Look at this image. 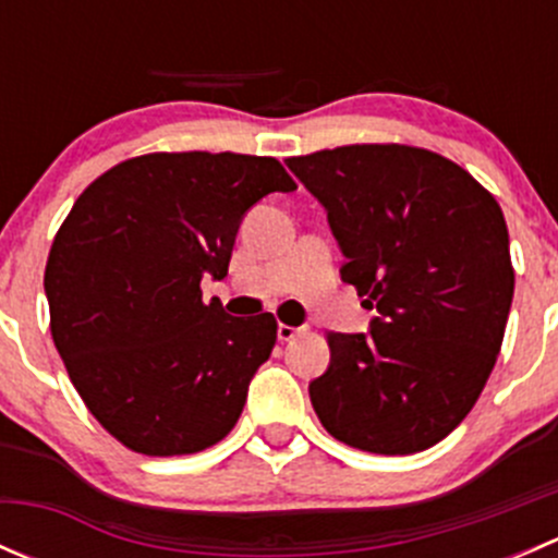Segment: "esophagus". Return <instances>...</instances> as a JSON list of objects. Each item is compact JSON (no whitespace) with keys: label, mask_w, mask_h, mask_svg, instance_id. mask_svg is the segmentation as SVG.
I'll use <instances>...</instances> for the list:
<instances>
[{"label":"esophagus","mask_w":558,"mask_h":558,"mask_svg":"<svg viewBox=\"0 0 558 558\" xmlns=\"http://www.w3.org/2000/svg\"><path fill=\"white\" fill-rule=\"evenodd\" d=\"M296 335H300V329H296V326H289V324L278 326V340L280 342H291Z\"/></svg>","instance_id":"34e87169"}]
</instances>
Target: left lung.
Here are the masks:
<instances>
[{"label":"left lung","instance_id":"8db88e82","mask_svg":"<svg viewBox=\"0 0 558 558\" xmlns=\"http://www.w3.org/2000/svg\"><path fill=\"white\" fill-rule=\"evenodd\" d=\"M286 165L326 210L340 278L378 311L367 331L326 337L315 413L359 451H426L464 421L502 348L515 286L502 210L424 148L342 145Z\"/></svg>","mask_w":558,"mask_h":558}]
</instances>
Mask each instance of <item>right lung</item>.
Here are the masks:
<instances>
[{
    "label": "right lung",
    "instance_id": "add662e5",
    "mask_svg": "<svg viewBox=\"0 0 558 558\" xmlns=\"http://www.w3.org/2000/svg\"><path fill=\"white\" fill-rule=\"evenodd\" d=\"M296 183L269 156L150 154L94 180L45 267L50 331L72 386L116 440L145 456L196 453L238 424L269 359V313L202 302L227 278L245 213Z\"/></svg>",
    "mask_w": 558,
    "mask_h": 558
}]
</instances>
